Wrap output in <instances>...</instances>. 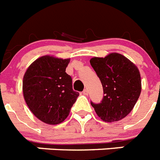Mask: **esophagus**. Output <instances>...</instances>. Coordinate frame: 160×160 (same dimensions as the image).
Returning <instances> with one entry per match:
<instances>
[{"instance_id":"obj_1","label":"esophagus","mask_w":160,"mask_h":160,"mask_svg":"<svg viewBox=\"0 0 160 160\" xmlns=\"http://www.w3.org/2000/svg\"><path fill=\"white\" fill-rule=\"evenodd\" d=\"M82 94L84 95V96H88V91L87 89H85L84 91L82 92Z\"/></svg>"}]
</instances>
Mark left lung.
I'll use <instances>...</instances> for the list:
<instances>
[{
	"instance_id": "obj_1",
	"label": "left lung",
	"mask_w": 160,
	"mask_h": 160,
	"mask_svg": "<svg viewBox=\"0 0 160 160\" xmlns=\"http://www.w3.org/2000/svg\"><path fill=\"white\" fill-rule=\"evenodd\" d=\"M90 63L101 80L104 92L101 103L91 101L96 114L108 122L125 118L136 105L142 91L137 67L118 53L109 54L105 58H92Z\"/></svg>"
}]
</instances>
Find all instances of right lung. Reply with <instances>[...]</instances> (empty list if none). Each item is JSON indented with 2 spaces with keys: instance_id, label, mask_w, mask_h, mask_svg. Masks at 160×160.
Returning <instances> with one entry per match:
<instances>
[{
  "instance_id": "add662e5",
  "label": "right lung",
  "mask_w": 160,
  "mask_h": 160,
  "mask_svg": "<svg viewBox=\"0 0 160 160\" xmlns=\"http://www.w3.org/2000/svg\"><path fill=\"white\" fill-rule=\"evenodd\" d=\"M69 59L45 55L28 67L23 80L24 100L34 115L47 124L64 121L79 93L65 72Z\"/></svg>"
}]
</instances>
